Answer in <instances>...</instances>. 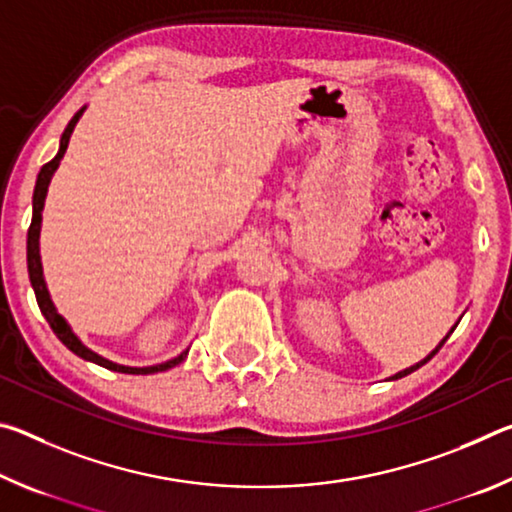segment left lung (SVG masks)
Masks as SVG:
<instances>
[{
	"label": "left lung",
	"mask_w": 512,
	"mask_h": 512,
	"mask_svg": "<svg viewBox=\"0 0 512 512\" xmlns=\"http://www.w3.org/2000/svg\"><path fill=\"white\" fill-rule=\"evenodd\" d=\"M456 325H458V323H456ZM456 325H454L452 329H449V334L445 336V339H443V341H440V343L436 345V348H433V350H431V352L427 354V357H424L422 361H418V363H415V366H411V368H404V370H400V372H397V375H393V377H388V379H391V381H393V379H402V377H406V375H411V372H413V370H418V368H422V366H424V363H427V361H431L433 357H436V352H438L440 348H443V345H445V341L449 339V336H452V332H454V329H456Z\"/></svg>",
	"instance_id": "left-lung-1"
}]
</instances>
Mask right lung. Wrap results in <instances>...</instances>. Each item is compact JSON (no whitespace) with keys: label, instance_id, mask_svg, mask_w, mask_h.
<instances>
[{"label":"right lung","instance_id":"1","mask_svg":"<svg viewBox=\"0 0 512 512\" xmlns=\"http://www.w3.org/2000/svg\"><path fill=\"white\" fill-rule=\"evenodd\" d=\"M85 112V106L76 112V115L69 119L67 128L63 131V137H60V146H58V153L56 158L47 162L45 167L40 169L38 173V180H36V189H33V219L29 225V235H27V264H29V280H31V287L36 291V300H38V307L42 311V316L47 318V323L54 329V334L58 336L60 341H63L69 350H72L76 357H81L85 361H92L97 363V366H103L108 370H115V372H126V375H153V372H162V370H169L173 366H178L180 361L187 359V350H183L178 354V357H173L164 363H155V366H146V368H133V366H121V363H115L110 359H103L101 354L92 352L88 345H83V341L79 339L72 332V327H69L67 320L58 314V309L54 305V300L49 296V289H47V282H45V275H42V262H40V225H42V210H45V198H47V189L51 178H54V173L58 169L60 160H63V155L67 151V144H69V137L74 133V126L79 124L81 115Z\"/></svg>","mask_w":512,"mask_h":512}]
</instances>
